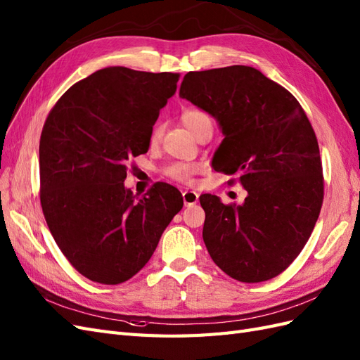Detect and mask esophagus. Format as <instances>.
<instances>
[{"instance_id":"esophagus-1","label":"esophagus","mask_w":360,"mask_h":360,"mask_svg":"<svg viewBox=\"0 0 360 360\" xmlns=\"http://www.w3.org/2000/svg\"><path fill=\"white\" fill-rule=\"evenodd\" d=\"M182 199H184V203H186V207H193V205L198 203L199 194L196 191L186 190V191L182 193Z\"/></svg>"}]
</instances>
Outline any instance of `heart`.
<instances>
[{"label": "heart", "mask_w": 360, "mask_h": 360, "mask_svg": "<svg viewBox=\"0 0 360 360\" xmlns=\"http://www.w3.org/2000/svg\"><path fill=\"white\" fill-rule=\"evenodd\" d=\"M207 120H210V117L200 110H186L182 112L184 125H186L191 132L196 131V128L200 125V123L207 122ZM161 132H162L161 125H157L155 128H153L150 132V143H157L161 137ZM196 170H198V167L193 166V164L176 162V164H172L170 167H167L166 173H167V176L176 179V181H188L191 178V174L196 173Z\"/></svg>", "instance_id": "1"}]
</instances>
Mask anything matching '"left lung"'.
<instances>
[{
    "label": "left lung",
    "instance_id": "1",
    "mask_svg": "<svg viewBox=\"0 0 360 360\" xmlns=\"http://www.w3.org/2000/svg\"><path fill=\"white\" fill-rule=\"evenodd\" d=\"M179 96L217 120L224 139L214 169L240 173L248 191L240 205L199 198L210 256L232 279H273L299 256L321 210L323 167L309 119L288 90L250 66L188 72Z\"/></svg>",
    "mask_w": 360,
    "mask_h": 360
}]
</instances>
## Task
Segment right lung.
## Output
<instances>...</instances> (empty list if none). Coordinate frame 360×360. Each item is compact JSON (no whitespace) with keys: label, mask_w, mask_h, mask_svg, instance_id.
I'll return each instance as SVG.
<instances>
[{"label":"right lung","mask_w":360,"mask_h":360,"mask_svg":"<svg viewBox=\"0 0 360 360\" xmlns=\"http://www.w3.org/2000/svg\"><path fill=\"white\" fill-rule=\"evenodd\" d=\"M179 74L99 69L61 96L39 145L40 203L48 228L87 279L117 285L137 274L182 196L157 182L145 196L125 187L128 160L146 153L160 110Z\"/></svg>","instance_id":"1"}]
</instances>
